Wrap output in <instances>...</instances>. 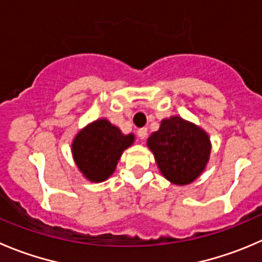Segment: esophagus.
<instances>
[{"label":"esophagus","instance_id":"34e87169","mask_svg":"<svg viewBox=\"0 0 262 262\" xmlns=\"http://www.w3.org/2000/svg\"><path fill=\"white\" fill-rule=\"evenodd\" d=\"M138 137L142 139V141H143V139H146V137H147V128L138 129Z\"/></svg>","mask_w":262,"mask_h":262}]
</instances>
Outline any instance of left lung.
<instances>
[{"label":"left lung","instance_id":"1","mask_svg":"<svg viewBox=\"0 0 262 262\" xmlns=\"http://www.w3.org/2000/svg\"><path fill=\"white\" fill-rule=\"evenodd\" d=\"M147 144L162 175L178 185L189 184L204 171L211 151L209 136L179 116L162 120Z\"/></svg>","mask_w":262,"mask_h":262}]
</instances>
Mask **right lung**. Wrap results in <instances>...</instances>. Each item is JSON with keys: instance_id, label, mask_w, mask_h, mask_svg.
Wrapping results in <instances>:
<instances>
[{"instance_id": "right-lung-1", "label": "right lung", "mask_w": 262, "mask_h": 262, "mask_svg": "<svg viewBox=\"0 0 262 262\" xmlns=\"http://www.w3.org/2000/svg\"><path fill=\"white\" fill-rule=\"evenodd\" d=\"M134 141L124 136L106 119L95 121L78 133L73 142V156L80 171L92 182H103L115 170L121 154Z\"/></svg>"}]
</instances>
